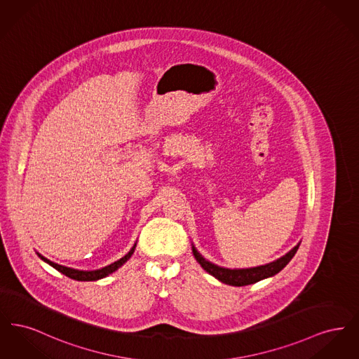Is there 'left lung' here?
I'll use <instances>...</instances> for the list:
<instances>
[{"label": "left lung", "mask_w": 359, "mask_h": 359, "mask_svg": "<svg viewBox=\"0 0 359 359\" xmlns=\"http://www.w3.org/2000/svg\"><path fill=\"white\" fill-rule=\"evenodd\" d=\"M299 246H300V242L293 249H290L285 256L280 257L269 264L259 265L255 268H245V269H229V268L218 266V265L207 261L205 257L196 250L194 243H192V253L207 273L214 276L223 284L233 285V287H243V285H250V284L258 283L264 278L272 277L274 274L278 273L280 271H283L288 265V262L293 258V256L296 255Z\"/></svg>", "instance_id": "left-lung-1"}]
</instances>
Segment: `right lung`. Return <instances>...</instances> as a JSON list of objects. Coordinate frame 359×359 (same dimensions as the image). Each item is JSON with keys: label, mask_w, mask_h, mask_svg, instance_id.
<instances>
[{"label": "right lung", "mask_w": 359, "mask_h": 359, "mask_svg": "<svg viewBox=\"0 0 359 359\" xmlns=\"http://www.w3.org/2000/svg\"><path fill=\"white\" fill-rule=\"evenodd\" d=\"M136 245L137 242L133 245V248L129 250V253L120 258L118 261H116V262H113V264H110V265H107L104 268H101V269H97V271H79V269H74V268H69V266H63V265L55 264V262L50 261L48 258H46V257H43L41 255H39V253H37V256L40 257L44 262H47L48 265H51L52 268H55L56 271H59L60 273L67 276V277L72 278V280H76V281H97L100 278H103V277L116 272L118 268H121L132 257V255L135 253Z\"/></svg>", "instance_id": "1"}]
</instances>
